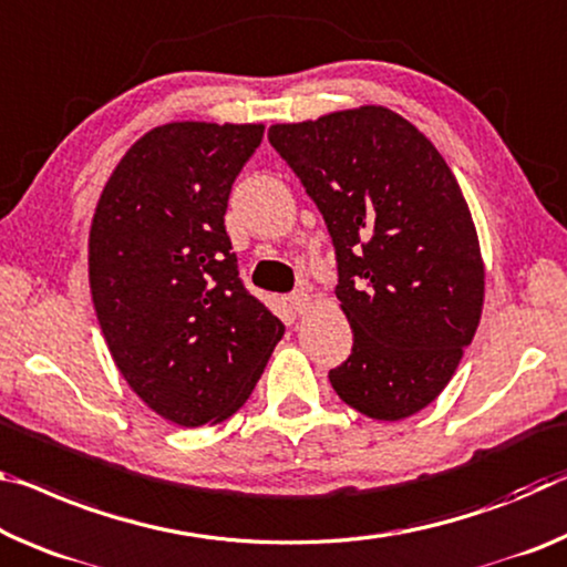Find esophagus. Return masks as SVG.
I'll return each instance as SVG.
<instances>
[{
    "mask_svg": "<svg viewBox=\"0 0 567 567\" xmlns=\"http://www.w3.org/2000/svg\"><path fill=\"white\" fill-rule=\"evenodd\" d=\"M290 308H292V312H298V316H302V312L310 308V295L305 292V290L292 292L290 295Z\"/></svg>",
    "mask_w": 567,
    "mask_h": 567,
    "instance_id": "obj_1",
    "label": "esophagus"
}]
</instances>
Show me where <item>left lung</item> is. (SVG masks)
Returning <instances> with one entry per match:
<instances>
[{
  "label": "left lung",
  "instance_id": "1",
  "mask_svg": "<svg viewBox=\"0 0 567 567\" xmlns=\"http://www.w3.org/2000/svg\"><path fill=\"white\" fill-rule=\"evenodd\" d=\"M267 138L336 247L353 350L332 389L371 419L413 416L452 381L482 318L480 239L452 168L383 105L277 123Z\"/></svg>",
  "mask_w": 567,
  "mask_h": 567
}]
</instances>
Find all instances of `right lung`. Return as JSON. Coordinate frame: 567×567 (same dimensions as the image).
I'll return each mask as SVG.
<instances>
[{"label": "right lung", "instance_id": "add662e5", "mask_svg": "<svg viewBox=\"0 0 567 567\" xmlns=\"http://www.w3.org/2000/svg\"><path fill=\"white\" fill-rule=\"evenodd\" d=\"M262 123L178 121L125 151L97 199L90 292L136 396L194 429L245 406L285 326L239 280L224 214Z\"/></svg>", "mask_w": 567, "mask_h": 567}]
</instances>
